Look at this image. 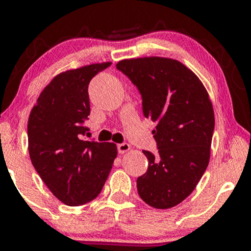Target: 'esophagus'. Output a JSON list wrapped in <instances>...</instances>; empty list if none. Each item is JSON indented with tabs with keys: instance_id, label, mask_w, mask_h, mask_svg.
Returning <instances> with one entry per match:
<instances>
[{
	"instance_id": "esophagus-1",
	"label": "esophagus",
	"mask_w": 251,
	"mask_h": 251,
	"mask_svg": "<svg viewBox=\"0 0 251 251\" xmlns=\"http://www.w3.org/2000/svg\"><path fill=\"white\" fill-rule=\"evenodd\" d=\"M118 148V152H119L120 154L125 153V152H127L129 149H131V146H129V144L127 143H122V144H118L117 145Z\"/></svg>"
}]
</instances>
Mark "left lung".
Masks as SVG:
<instances>
[{
	"label": "left lung",
	"mask_w": 251,
	"mask_h": 251,
	"mask_svg": "<svg viewBox=\"0 0 251 251\" xmlns=\"http://www.w3.org/2000/svg\"><path fill=\"white\" fill-rule=\"evenodd\" d=\"M117 70L139 91L144 117L155 123L158 153L143 151L149 168L138 177V194L155 209L172 208L194 191L208 168L215 128L208 92L177 60H123Z\"/></svg>",
	"instance_id": "1"
}]
</instances>
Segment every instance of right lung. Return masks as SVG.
I'll return each instance as SVG.
<instances>
[{"mask_svg":"<svg viewBox=\"0 0 251 251\" xmlns=\"http://www.w3.org/2000/svg\"><path fill=\"white\" fill-rule=\"evenodd\" d=\"M109 66L94 63L56 75L28 119L31 164L66 205H83L98 197L117 157L116 144L82 138L91 112L89 81Z\"/></svg>","mask_w":251,"mask_h":251,"instance_id":"1","label":"right lung"}]
</instances>
